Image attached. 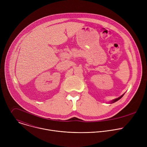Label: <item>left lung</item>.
Returning a JSON list of instances; mask_svg holds the SVG:
<instances>
[{"instance_id":"left-lung-1","label":"left lung","mask_w":147,"mask_h":147,"mask_svg":"<svg viewBox=\"0 0 147 147\" xmlns=\"http://www.w3.org/2000/svg\"><path fill=\"white\" fill-rule=\"evenodd\" d=\"M124 95V94L123 95H122L121 96H120V97H119V98H116V99H114V100H113L112 102H111V103H114V102H116V101H117L118 100H119L120 98H122V96Z\"/></svg>"}]
</instances>
